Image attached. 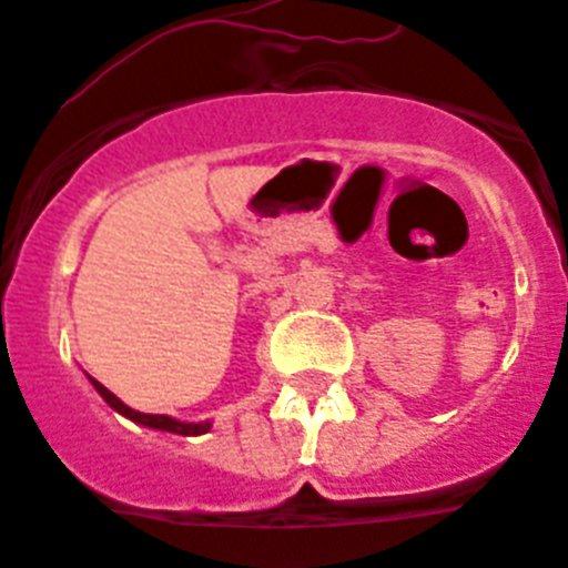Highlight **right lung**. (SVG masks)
<instances>
[{
  "label": "right lung",
  "mask_w": 568,
  "mask_h": 568,
  "mask_svg": "<svg viewBox=\"0 0 568 568\" xmlns=\"http://www.w3.org/2000/svg\"><path fill=\"white\" fill-rule=\"evenodd\" d=\"M90 384L97 386V393L102 395L104 400H108L110 406H113L115 413L124 415V418L135 420V424H142V426H150V429H162V433H173V435H204L210 433V420H202V424H184V420H175L170 418V415H148V413H135V409H130L124 400L115 398L113 393H110L108 386L99 384L97 378H90Z\"/></svg>",
  "instance_id": "add662e5"
}]
</instances>
